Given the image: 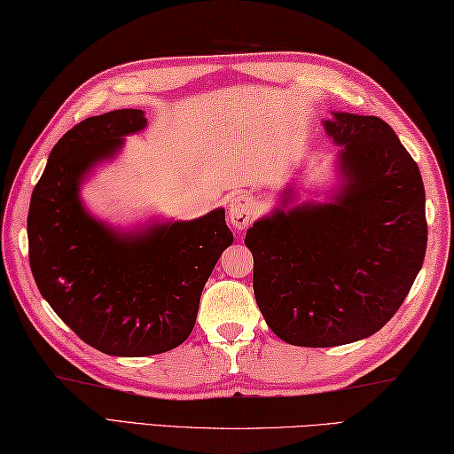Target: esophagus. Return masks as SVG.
Instances as JSON below:
<instances>
[{
    "instance_id": "esophagus-1",
    "label": "esophagus",
    "mask_w": 454,
    "mask_h": 454,
    "mask_svg": "<svg viewBox=\"0 0 454 454\" xmlns=\"http://www.w3.org/2000/svg\"><path fill=\"white\" fill-rule=\"evenodd\" d=\"M256 201L251 196L239 193L229 201V221L235 229H245L256 215Z\"/></svg>"
}]
</instances>
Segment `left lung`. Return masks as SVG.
<instances>
[{
  "label": "left lung",
  "mask_w": 454,
  "mask_h": 454,
  "mask_svg": "<svg viewBox=\"0 0 454 454\" xmlns=\"http://www.w3.org/2000/svg\"><path fill=\"white\" fill-rule=\"evenodd\" d=\"M323 127L339 146L325 201L295 203L288 184L245 237L258 308L274 335L295 347L348 345L380 331L427 248L421 172L394 129L343 111Z\"/></svg>",
  "instance_id": "1"
}]
</instances>
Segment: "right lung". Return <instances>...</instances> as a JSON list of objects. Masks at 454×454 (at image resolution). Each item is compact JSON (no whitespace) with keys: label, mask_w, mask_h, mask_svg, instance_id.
I'll use <instances>...</instances> for the list:
<instances>
[{"label":"right lung","mask_w":454,"mask_h":454,"mask_svg":"<svg viewBox=\"0 0 454 454\" xmlns=\"http://www.w3.org/2000/svg\"><path fill=\"white\" fill-rule=\"evenodd\" d=\"M145 127L141 109L107 111L72 127L51 151L27 217L41 295L84 343L111 356H151L182 345L196 325L203 286L233 245L223 207L133 229L90 214L82 184Z\"/></svg>","instance_id":"1"}]
</instances>
